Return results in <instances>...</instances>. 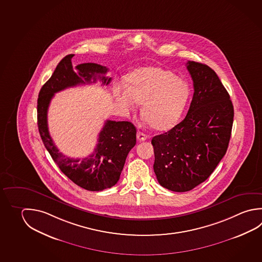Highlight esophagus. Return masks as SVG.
Returning <instances> with one entry per match:
<instances>
[{
    "label": "esophagus",
    "mask_w": 262,
    "mask_h": 262,
    "mask_svg": "<svg viewBox=\"0 0 262 262\" xmlns=\"http://www.w3.org/2000/svg\"><path fill=\"white\" fill-rule=\"evenodd\" d=\"M147 138H148V136L146 134L140 132V131H138V134H137V138H138V141H144V140L147 139Z\"/></svg>",
    "instance_id": "1"
}]
</instances>
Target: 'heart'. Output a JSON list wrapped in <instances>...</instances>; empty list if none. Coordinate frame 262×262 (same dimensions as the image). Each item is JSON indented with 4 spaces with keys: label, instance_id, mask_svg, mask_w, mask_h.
<instances>
[{
    "label": "heart",
    "instance_id": "1",
    "mask_svg": "<svg viewBox=\"0 0 262 262\" xmlns=\"http://www.w3.org/2000/svg\"><path fill=\"white\" fill-rule=\"evenodd\" d=\"M188 86L170 71L144 67L129 76L128 88L118 86L115 97L127 110L143 105L142 115L153 129L171 128L179 119L188 98Z\"/></svg>",
    "mask_w": 262,
    "mask_h": 262
}]
</instances>
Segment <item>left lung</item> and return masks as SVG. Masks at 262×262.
I'll return each instance as SVG.
<instances>
[{
  "label": "left lung",
  "mask_w": 262,
  "mask_h": 262,
  "mask_svg": "<svg viewBox=\"0 0 262 262\" xmlns=\"http://www.w3.org/2000/svg\"><path fill=\"white\" fill-rule=\"evenodd\" d=\"M194 95L185 119L151 140L161 186L186 192L209 178L224 158L233 127L228 92L210 67L188 61Z\"/></svg>",
  "instance_id": "8db88e82"
}]
</instances>
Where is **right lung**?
<instances>
[{"mask_svg": "<svg viewBox=\"0 0 262 262\" xmlns=\"http://www.w3.org/2000/svg\"><path fill=\"white\" fill-rule=\"evenodd\" d=\"M72 57L73 54L62 58L39 91L38 131L53 161L71 181L86 190L101 191L114 186L119 180L129 151L136 145L137 130L130 122L107 120L99 134L94 152L89 157L80 161L59 152L48 129V108L54 94L67 88L95 83L97 79L102 85H108L112 80V77L105 76L108 68L93 62L76 66V73L72 66Z\"/></svg>", "mask_w": 262, "mask_h": 262, "instance_id": "add662e5", "label": "right lung"}]
</instances>
